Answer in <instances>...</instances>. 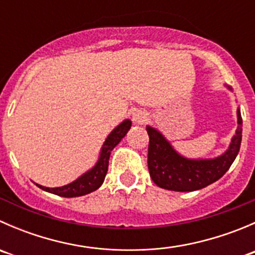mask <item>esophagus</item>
<instances>
[{
    "label": "esophagus",
    "instance_id": "1",
    "mask_svg": "<svg viewBox=\"0 0 255 255\" xmlns=\"http://www.w3.org/2000/svg\"><path fill=\"white\" fill-rule=\"evenodd\" d=\"M146 120V113L143 111H137L133 113V122L137 123V125H142L145 122Z\"/></svg>",
    "mask_w": 255,
    "mask_h": 255
}]
</instances>
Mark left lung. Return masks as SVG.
I'll list each match as a JSON object with an SVG mask.
<instances>
[{
	"label": "left lung",
	"instance_id": "8db88e82",
	"mask_svg": "<svg viewBox=\"0 0 255 255\" xmlns=\"http://www.w3.org/2000/svg\"><path fill=\"white\" fill-rule=\"evenodd\" d=\"M230 148L216 159L191 160L179 155L170 143L156 129L146 127L149 135L148 169L151 180L159 187L171 191H195L217 181L226 174L237 156L242 142V116Z\"/></svg>",
	"mask_w": 255,
	"mask_h": 255
}]
</instances>
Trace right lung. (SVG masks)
Wrapping results in <instances>:
<instances>
[{"label":"right lung","mask_w":255,"mask_h":255,"mask_svg":"<svg viewBox=\"0 0 255 255\" xmlns=\"http://www.w3.org/2000/svg\"><path fill=\"white\" fill-rule=\"evenodd\" d=\"M130 126H132V122H130L129 120H126L125 122L121 123L118 127H116L115 129L110 133L106 142L104 143L101 155H100L99 161H97L96 165H95L91 170L87 171L86 174L80 176L79 179L75 180L74 182L65 185V186L54 187V189L44 187L42 186V185L38 184L35 185H37L38 187H40L42 190H44V191L51 192V194H55L61 197H78L82 196V195L90 194V192L97 190L101 186L102 182H104L105 176H106L107 170H109V160L112 149L121 142V139H122L126 134H127Z\"/></svg>","instance_id":"right-lung-1"}]
</instances>
